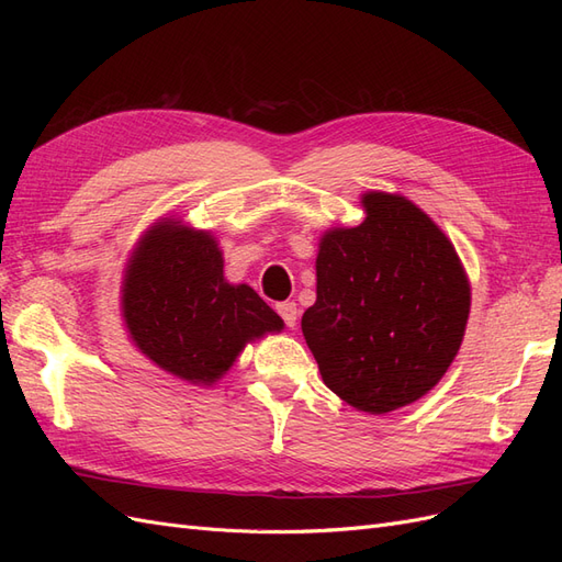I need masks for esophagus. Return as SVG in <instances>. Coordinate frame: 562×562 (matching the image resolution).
Segmentation results:
<instances>
[{"instance_id": "esophagus-1", "label": "esophagus", "mask_w": 562, "mask_h": 562, "mask_svg": "<svg viewBox=\"0 0 562 562\" xmlns=\"http://www.w3.org/2000/svg\"><path fill=\"white\" fill-rule=\"evenodd\" d=\"M277 312L281 314V318H283V323L288 328H293L295 323H297V304L295 302H281L279 307H277Z\"/></svg>"}]
</instances>
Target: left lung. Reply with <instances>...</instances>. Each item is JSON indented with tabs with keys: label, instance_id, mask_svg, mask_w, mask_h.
<instances>
[{
	"label": "left lung",
	"instance_id": "obj_1",
	"mask_svg": "<svg viewBox=\"0 0 562 562\" xmlns=\"http://www.w3.org/2000/svg\"><path fill=\"white\" fill-rule=\"evenodd\" d=\"M361 203V225L321 236L302 333L326 386L356 411L384 415L446 375L471 285L448 236L413 201L368 192Z\"/></svg>",
	"mask_w": 562,
	"mask_h": 562
}]
</instances>
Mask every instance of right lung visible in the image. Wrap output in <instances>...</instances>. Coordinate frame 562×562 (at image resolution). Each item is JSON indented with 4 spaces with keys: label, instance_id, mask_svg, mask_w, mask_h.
<instances>
[{
    "label": "right lung",
    "instance_id": "obj_1",
    "mask_svg": "<svg viewBox=\"0 0 562 562\" xmlns=\"http://www.w3.org/2000/svg\"><path fill=\"white\" fill-rule=\"evenodd\" d=\"M211 232L164 217L133 248L122 314L133 345L171 375L211 386L248 342L283 321L246 283H227Z\"/></svg>",
    "mask_w": 562,
    "mask_h": 562
}]
</instances>
